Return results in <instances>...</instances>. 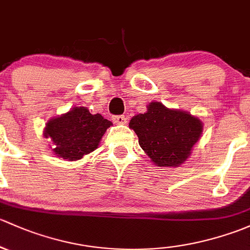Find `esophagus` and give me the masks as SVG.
<instances>
[{
	"instance_id": "esophagus-1",
	"label": "esophagus",
	"mask_w": 250,
	"mask_h": 250,
	"mask_svg": "<svg viewBox=\"0 0 250 250\" xmlns=\"http://www.w3.org/2000/svg\"><path fill=\"white\" fill-rule=\"evenodd\" d=\"M112 120L115 123V124H125L126 123L125 115H113Z\"/></svg>"
}]
</instances>
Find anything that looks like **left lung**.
Segmentation results:
<instances>
[{
	"label": "left lung",
	"mask_w": 250,
	"mask_h": 250,
	"mask_svg": "<svg viewBox=\"0 0 250 250\" xmlns=\"http://www.w3.org/2000/svg\"><path fill=\"white\" fill-rule=\"evenodd\" d=\"M128 126L138 136L141 148L160 167H178L187 161L203 128L199 118L160 102H150L146 112L135 115Z\"/></svg>",
	"instance_id": "obj_1"
}]
</instances>
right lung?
I'll use <instances>...</instances> for the list:
<instances>
[{
	"label": "right lung",
	"instance_id": "obj_1",
	"mask_svg": "<svg viewBox=\"0 0 250 250\" xmlns=\"http://www.w3.org/2000/svg\"><path fill=\"white\" fill-rule=\"evenodd\" d=\"M110 125L112 122L101 114H91L85 107H74L49 120L43 135L51 140V149L56 156L76 161L99 146Z\"/></svg>",
	"mask_w": 250,
	"mask_h": 250
}]
</instances>
